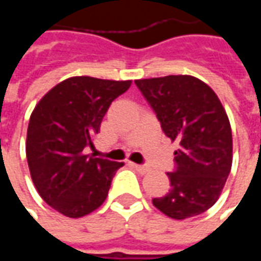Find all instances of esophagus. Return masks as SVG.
<instances>
[{
    "label": "esophagus",
    "instance_id": "esophagus-1",
    "mask_svg": "<svg viewBox=\"0 0 261 261\" xmlns=\"http://www.w3.org/2000/svg\"><path fill=\"white\" fill-rule=\"evenodd\" d=\"M130 165L134 168L136 170H138L140 173H142V175H145V173H148L149 172V168L148 166H145V165H138V164H133V162H130Z\"/></svg>",
    "mask_w": 261,
    "mask_h": 261
}]
</instances>
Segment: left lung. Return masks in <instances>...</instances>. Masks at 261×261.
<instances>
[{"label":"left lung","mask_w":261,"mask_h":261,"mask_svg":"<svg viewBox=\"0 0 261 261\" xmlns=\"http://www.w3.org/2000/svg\"><path fill=\"white\" fill-rule=\"evenodd\" d=\"M165 136L179 144L172 189L153 198L161 213L173 219L200 215L218 200L232 166V130L215 92L192 75L137 80Z\"/></svg>","instance_id":"1"}]
</instances>
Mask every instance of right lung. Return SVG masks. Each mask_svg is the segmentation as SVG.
Segmentation results:
<instances>
[{
  "mask_svg": "<svg viewBox=\"0 0 261 261\" xmlns=\"http://www.w3.org/2000/svg\"><path fill=\"white\" fill-rule=\"evenodd\" d=\"M131 81L72 76L44 95L32 112L26 158L32 180L50 207L69 218H81L103 204L116 170L123 162L93 158V147L105 114Z\"/></svg>",
  "mask_w": 261,
  "mask_h": 261,
  "instance_id": "add662e5",
  "label": "right lung"
}]
</instances>
